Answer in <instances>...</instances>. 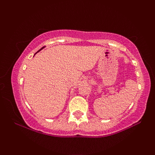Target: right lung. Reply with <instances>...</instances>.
I'll use <instances>...</instances> for the list:
<instances>
[{
	"instance_id": "add662e5",
	"label": "right lung",
	"mask_w": 155,
	"mask_h": 155,
	"mask_svg": "<svg viewBox=\"0 0 155 155\" xmlns=\"http://www.w3.org/2000/svg\"><path fill=\"white\" fill-rule=\"evenodd\" d=\"M44 47L43 48H41V49H40V50H38V51H37V52H38V51H41V49H44ZM37 52H36V53H37ZM36 53H35V54H36Z\"/></svg>"
}]
</instances>
